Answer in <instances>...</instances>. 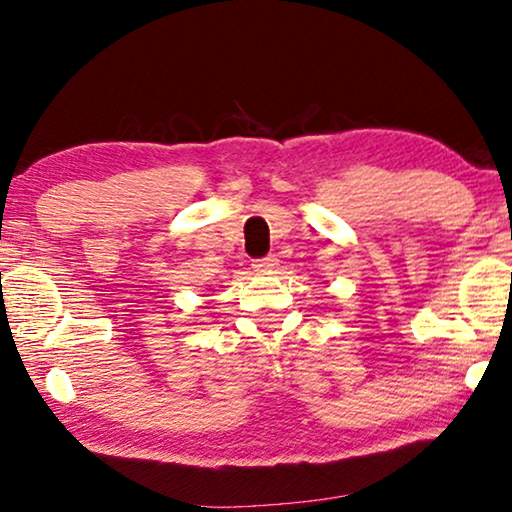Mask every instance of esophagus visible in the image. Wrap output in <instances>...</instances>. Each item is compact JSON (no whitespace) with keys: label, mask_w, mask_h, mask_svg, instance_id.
Segmentation results:
<instances>
[{"label":"esophagus","mask_w":512,"mask_h":512,"mask_svg":"<svg viewBox=\"0 0 512 512\" xmlns=\"http://www.w3.org/2000/svg\"><path fill=\"white\" fill-rule=\"evenodd\" d=\"M253 269L257 271V273H273L275 269H278V257L275 255H266V257H262V259H255L253 262Z\"/></svg>","instance_id":"34e87169"}]
</instances>
